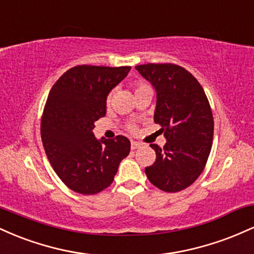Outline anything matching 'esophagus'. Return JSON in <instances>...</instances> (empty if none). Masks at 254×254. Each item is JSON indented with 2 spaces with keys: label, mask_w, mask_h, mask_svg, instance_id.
I'll return each instance as SVG.
<instances>
[{
  "label": "esophagus",
  "mask_w": 254,
  "mask_h": 254,
  "mask_svg": "<svg viewBox=\"0 0 254 254\" xmlns=\"http://www.w3.org/2000/svg\"><path fill=\"white\" fill-rule=\"evenodd\" d=\"M139 145H141V144H139L138 142H136V141H131V149H132V150L137 149V148H138Z\"/></svg>",
  "instance_id": "obj_1"
}]
</instances>
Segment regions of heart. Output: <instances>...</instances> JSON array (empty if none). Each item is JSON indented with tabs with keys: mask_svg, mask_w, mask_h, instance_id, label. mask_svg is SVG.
I'll use <instances>...</instances> for the list:
<instances>
[{
	"mask_svg": "<svg viewBox=\"0 0 254 254\" xmlns=\"http://www.w3.org/2000/svg\"><path fill=\"white\" fill-rule=\"evenodd\" d=\"M144 86H147V84H144V83H138V84H137V88H136V90H137V89H139V88H142V87H144Z\"/></svg>",
	"mask_w": 254,
	"mask_h": 254,
	"instance_id": "obj_1",
	"label": "heart"
}]
</instances>
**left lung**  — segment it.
Wrapping results in <instances>:
<instances>
[{
    "instance_id": "1",
    "label": "left lung",
    "mask_w": 254,
    "mask_h": 254,
    "mask_svg": "<svg viewBox=\"0 0 254 254\" xmlns=\"http://www.w3.org/2000/svg\"><path fill=\"white\" fill-rule=\"evenodd\" d=\"M135 68L155 88L154 122L167 141L164 148L150 144L156 160L145 174L160 190L182 191L200 176L211 150L214 118L208 98L191 72L176 64Z\"/></svg>"
}]
</instances>
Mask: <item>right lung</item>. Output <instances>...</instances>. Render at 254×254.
<instances>
[{"label": "right lung", "instance_id": "obj_1", "mask_svg": "<svg viewBox=\"0 0 254 254\" xmlns=\"http://www.w3.org/2000/svg\"><path fill=\"white\" fill-rule=\"evenodd\" d=\"M131 66L77 65L56 81L44 107L40 133L46 156L72 191L95 194L109 188L130 153L125 136L98 139L94 123L106 115L109 93Z\"/></svg>", "mask_w": 254, "mask_h": 254}]
</instances>
